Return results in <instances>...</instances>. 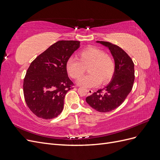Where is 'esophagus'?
Segmentation results:
<instances>
[{
	"label": "esophagus",
	"instance_id": "esophagus-1",
	"mask_svg": "<svg viewBox=\"0 0 160 160\" xmlns=\"http://www.w3.org/2000/svg\"><path fill=\"white\" fill-rule=\"evenodd\" d=\"M88 95H91L92 93H93V90H91V89H88Z\"/></svg>",
	"mask_w": 160,
	"mask_h": 160
}]
</instances>
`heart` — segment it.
<instances>
[{"label": "heart", "instance_id": "obj_1", "mask_svg": "<svg viewBox=\"0 0 160 160\" xmlns=\"http://www.w3.org/2000/svg\"><path fill=\"white\" fill-rule=\"evenodd\" d=\"M77 59L69 58L66 62L67 73L72 79H77L83 75L86 69L89 74L82 77L77 84L85 88H94L101 83L106 84L111 81L115 71L113 57L95 46H89L81 50Z\"/></svg>", "mask_w": 160, "mask_h": 160}]
</instances>
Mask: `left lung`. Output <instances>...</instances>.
Segmentation results:
<instances>
[{
    "mask_svg": "<svg viewBox=\"0 0 160 160\" xmlns=\"http://www.w3.org/2000/svg\"><path fill=\"white\" fill-rule=\"evenodd\" d=\"M97 42L110 50L115 62V71L110 83L86 98V101L96 111L106 113L122 105L132 91L135 79L134 64L131 57L119 46L106 41Z\"/></svg>",
    "mask_w": 160,
    "mask_h": 160,
    "instance_id": "left-lung-1",
    "label": "left lung"
}]
</instances>
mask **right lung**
<instances>
[{"label": "right lung", "mask_w": 160, "mask_h": 160, "mask_svg": "<svg viewBox=\"0 0 160 160\" xmlns=\"http://www.w3.org/2000/svg\"><path fill=\"white\" fill-rule=\"evenodd\" d=\"M80 45L77 41H59L34 60L27 71L23 92L28 108L38 118H57L63 109L66 93L72 89L66 62Z\"/></svg>", "instance_id": "1"}]
</instances>
